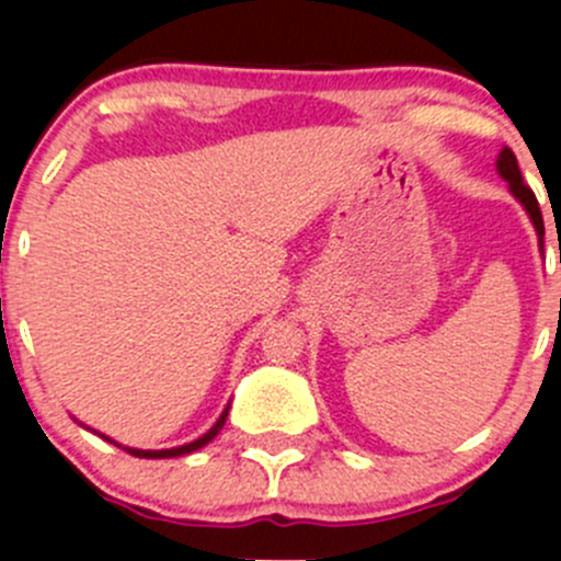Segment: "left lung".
Returning a JSON list of instances; mask_svg holds the SVG:
<instances>
[{
	"instance_id": "left-lung-1",
	"label": "left lung",
	"mask_w": 561,
	"mask_h": 561,
	"mask_svg": "<svg viewBox=\"0 0 561 561\" xmlns=\"http://www.w3.org/2000/svg\"><path fill=\"white\" fill-rule=\"evenodd\" d=\"M496 173H500L502 179L507 181V186H511V195L516 197V201L522 203V206H524V211L529 214L531 225H535L537 236H540V241H542V236H546V228H542V214H540V206H537L535 192H531L529 186L524 184L522 171H518V160H516V154H513V151L507 149V146H505V149L500 151V157H496Z\"/></svg>"
}]
</instances>
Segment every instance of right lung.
<instances>
[{
	"label": "right lung",
	"instance_id": "right-lung-1",
	"mask_svg": "<svg viewBox=\"0 0 561 561\" xmlns=\"http://www.w3.org/2000/svg\"><path fill=\"white\" fill-rule=\"evenodd\" d=\"M228 410H230V404L225 407V410H222V415L217 417V423H214V426L208 428V432L203 434V437L192 439V443H186V445H179V448H165V450H140V448H124V445H118L116 439L105 437V434H100V437L107 439V443L118 445V448H124V450H127L129 456H138V458H175V456H186V454H195V450H201L203 445H208V443H211L214 437H217L219 432H222L225 421H228Z\"/></svg>",
	"mask_w": 561,
	"mask_h": 561
}]
</instances>
